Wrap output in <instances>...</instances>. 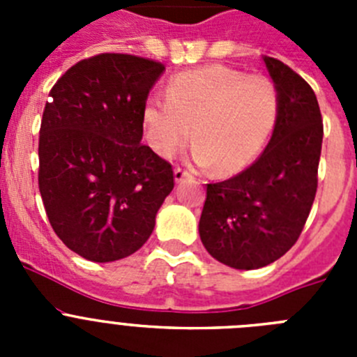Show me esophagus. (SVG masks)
I'll return each mask as SVG.
<instances>
[{
    "mask_svg": "<svg viewBox=\"0 0 357 357\" xmlns=\"http://www.w3.org/2000/svg\"><path fill=\"white\" fill-rule=\"evenodd\" d=\"M188 176H189V173L184 172V169H182V168H175V169H173V178H175V182H182V181H184V178H188Z\"/></svg>",
    "mask_w": 357,
    "mask_h": 357,
    "instance_id": "1",
    "label": "esophagus"
}]
</instances>
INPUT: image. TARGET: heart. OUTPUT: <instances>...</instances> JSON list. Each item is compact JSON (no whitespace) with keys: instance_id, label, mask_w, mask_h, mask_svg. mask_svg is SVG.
Wrapping results in <instances>:
<instances>
[{"instance_id":"heart-1","label":"heart","mask_w":357,"mask_h":357,"mask_svg":"<svg viewBox=\"0 0 357 357\" xmlns=\"http://www.w3.org/2000/svg\"><path fill=\"white\" fill-rule=\"evenodd\" d=\"M279 116L275 85L225 66L173 77L166 100L150 98L143 107L144 137L157 155L169 159L191 137L193 162L236 175L257 160Z\"/></svg>"}]
</instances>
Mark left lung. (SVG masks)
Here are the masks:
<instances>
[{
    "mask_svg": "<svg viewBox=\"0 0 357 357\" xmlns=\"http://www.w3.org/2000/svg\"><path fill=\"white\" fill-rule=\"evenodd\" d=\"M279 96V116L261 157L229 181L207 184L198 232L214 259L257 270L293 247L313 206L321 125L313 89L291 68L263 56Z\"/></svg>",
    "mask_w": 357,
    "mask_h": 357,
    "instance_id": "1",
    "label": "left lung"
}]
</instances>
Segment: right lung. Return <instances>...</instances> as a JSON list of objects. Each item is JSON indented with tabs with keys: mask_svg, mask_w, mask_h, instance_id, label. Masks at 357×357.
Segmentation results:
<instances>
[{
	"mask_svg": "<svg viewBox=\"0 0 357 357\" xmlns=\"http://www.w3.org/2000/svg\"><path fill=\"white\" fill-rule=\"evenodd\" d=\"M162 64L123 53L59 78L39 135V191L55 234L84 259L112 263L143 247L173 189L172 164L143 139V107Z\"/></svg>",
	"mask_w": 357,
	"mask_h": 357,
	"instance_id": "obj_1",
	"label": "right lung"
}]
</instances>
